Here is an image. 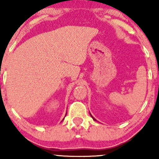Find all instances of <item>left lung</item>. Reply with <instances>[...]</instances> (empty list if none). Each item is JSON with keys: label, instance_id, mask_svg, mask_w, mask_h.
Segmentation results:
<instances>
[{"label": "left lung", "instance_id": "1", "mask_svg": "<svg viewBox=\"0 0 159 159\" xmlns=\"http://www.w3.org/2000/svg\"><path fill=\"white\" fill-rule=\"evenodd\" d=\"M91 117H93V120H95V118H94V117H93V116H92V115H91Z\"/></svg>", "mask_w": 159, "mask_h": 159}]
</instances>
